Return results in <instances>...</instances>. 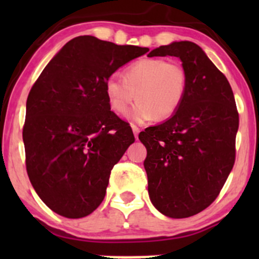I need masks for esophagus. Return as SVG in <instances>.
Wrapping results in <instances>:
<instances>
[{
  "label": "esophagus",
  "mask_w": 259,
  "mask_h": 259,
  "mask_svg": "<svg viewBox=\"0 0 259 259\" xmlns=\"http://www.w3.org/2000/svg\"><path fill=\"white\" fill-rule=\"evenodd\" d=\"M132 129H133V132H134V135H135V139H138V135H139V133H140V127L139 126H136V125H132Z\"/></svg>",
  "instance_id": "obj_1"
}]
</instances>
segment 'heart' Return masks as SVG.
<instances>
[{"label":"heart","mask_w":259,"mask_h":259,"mask_svg":"<svg viewBox=\"0 0 259 259\" xmlns=\"http://www.w3.org/2000/svg\"><path fill=\"white\" fill-rule=\"evenodd\" d=\"M186 90L184 65L163 58L139 59L126 68L124 78L113 73L105 81L107 101L117 114H125L136 96L139 102L129 113L135 121L173 117L183 105Z\"/></svg>","instance_id":"heart-1"}]
</instances>
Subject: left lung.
<instances>
[{"mask_svg":"<svg viewBox=\"0 0 259 259\" xmlns=\"http://www.w3.org/2000/svg\"><path fill=\"white\" fill-rule=\"evenodd\" d=\"M154 56L181 59L187 90L173 117L139 134L148 194L164 215L187 218L214 202L234 167L239 112L228 79L200 46L180 41L148 53Z\"/></svg>","mask_w":259,"mask_h":259,"instance_id":"8db88e82","label":"left lung"}]
</instances>
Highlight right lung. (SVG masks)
I'll use <instances>...</instances> for the list:
<instances>
[{"instance_id": "add662e5", "label": "right lung", "mask_w": 259, "mask_h": 259, "mask_svg": "<svg viewBox=\"0 0 259 259\" xmlns=\"http://www.w3.org/2000/svg\"><path fill=\"white\" fill-rule=\"evenodd\" d=\"M95 36L74 37L32 85L23 126L25 165L38 197L53 212L82 218L100 206L111 170L135 141L111 111L105 81L147 53Z\"/></svg>"}]
</instances>
